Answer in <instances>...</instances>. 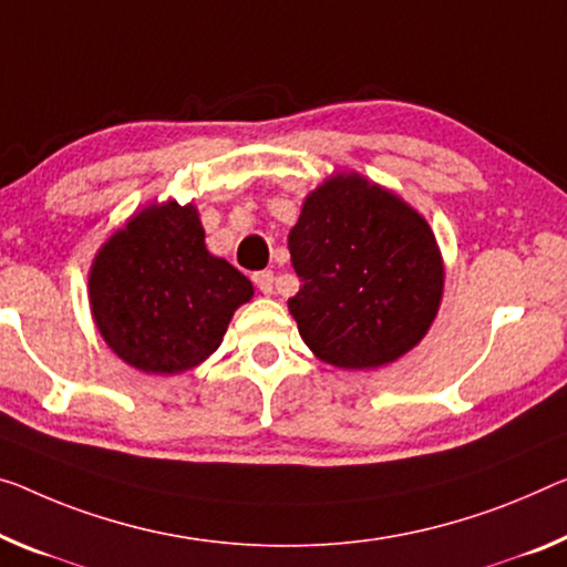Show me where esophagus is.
<instances>
[{
    "mask_svg": "<svg viewBox=\"0 0 567 567\" xmlns=\"http://www.w3.org/2000/svg\"><path fill=\"white\" fill-rule=\"evenodd\" d=\"M254 284L258 286L260 293H274V271H258L254 274Z\"/></svg>",
    "mask_w": 567,
    "mask_h": 567,
    "instance_id": "esophagus-1",
    "label": "esophagus"
}]
</instances>
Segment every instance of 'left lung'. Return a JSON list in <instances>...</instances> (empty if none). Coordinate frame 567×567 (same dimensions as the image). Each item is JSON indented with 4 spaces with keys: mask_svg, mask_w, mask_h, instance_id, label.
Segmentation results:
<instances>
[{
    "mask_svg": "<svg viewBox=\"0 0 567 567\" xmlns=\"http://www.w3.org/2000/svg\"><path fill=\"white\" fill-rule=\"evenodd\" d=\"M301 289L289 299L309 350L334 368L368 370L421 342L443 293L429 223L360 174L307 197L289 233Z\"/></svg>",
    "mask_w": 567,
    "mask_h": 567,
    "instance_id": "obj_1",
    "label": "left lung"
}]
</instances>
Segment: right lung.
<instances>
[{
	"mask_svg": "<svg viewBox=\"0 0 567 567\" xmlns=\"http://www.w3.org/2000/svg\"><path fill=\"white\" fill-rule=\"evenodd\" d=\"M99 332L136 370L195 368L223 342L233 311L254 286L205 248L193 205H152L101 248L91 268Z\"/></svg>",
	"mask_w": 567,
	"mask_h": 567,
	"instance_id": "1",
	"label": "right lung"
}]
</instances>
